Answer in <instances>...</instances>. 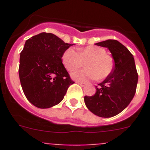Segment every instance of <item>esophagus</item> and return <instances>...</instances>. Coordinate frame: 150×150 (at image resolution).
I'll list each match as a JSON object with an SVG mask.
<instances>
[{
	"label": "esophagus",
	"instance_id": "1",
	"mask_svg": "<svg viewBox=\"0 0 150 150\" xmlns=\"http://www.w3.org/2000/svg\"><path fill=\"white\" fill-rule=\"evenodd\" d=\"M77 83L79 84L80 86H82V87H84V86H86V83H83V82H77Z\"/></svg>",
	"mask_w": 150,
	"mask_h": 150
}]
</instances>
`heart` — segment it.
Wrapping results in <instances>:
<instances>
[{"instance_id": "1", "label": "heart", "mask_w": 150, "mask_h": 150, "mask_svg": "<svg viewBox=\"0 0 150 150\" xmlns=\"http://www.w3.org/2000/svg\"><path fill=\"white\" fill-rule=\"evenodd\" d=\"M62 63L69 72L83 66L86 68L74 71L71 76L79 81L90 79L104 80L107 78L114 69L112 57L106 54V50L102 47L88 46L78 49L69 48L62 55Z\"/></svg>"}]
</instances>
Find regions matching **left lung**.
Segmentation results:
<instances>
[{
  "label": "left lung",
  "instance_id": "obj_1",
  "mask_svg": "<svg viewBox=\"0 0 150 150\" xmlns=\"http://www.w3.org/2000/svg\"><path fill=\"white\" fill-rule=\"evenodd\" d=\"M107 48L115 62L112 73L99 86L91 96H85L87 108L96 115L111 117L121 112L135 95L138 73L134 56L128 48L116 40H107L96 43Z\"/></svg>",
  "mask_w": 150,
  "mask_h": 150
}]
</instances>
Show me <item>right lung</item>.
I'll use <instances>...</instances> for the list:
<instances>
[{
    "label": "right lung",
    "instance_id": "obj_1",
    "mask_svg": "<svg viewBox=\"0 0 150 150\" xmlns=\"http://www.w3.org/2000/svg\"><path fill=\"white\" fill-rule=\"evenodd\" d=\"M72 45L46 33L26 40L20 53L19 75L24 93L34 106L46 109L57 105L75 83L62 61L64 51Z\"/></svg>",
    "mask_w": 150,
    "mask_h": 150
}]
</instances>
